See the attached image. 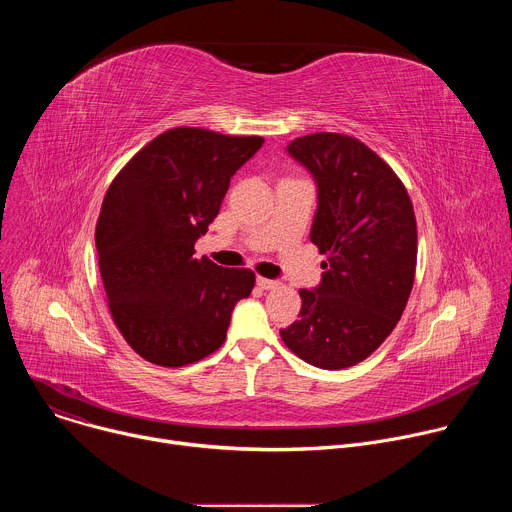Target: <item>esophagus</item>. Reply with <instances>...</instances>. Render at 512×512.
<instances>
[{
	"instance_id": "1",
	"label": "esophagus",
	"mask_w": 512,
	"mask_h": 512,
	"mask_svg": "<svg viewBox=\"0 0 512 512\" xmlns=\"http://www.w3.org/2000/svg\"><path fill=\"white\" fill-rule=\"evenodd\" d=\"M257 285L263 289H275L279 285V281L275 279H267V277H257Z\"/></svg>"
}]
</instances>
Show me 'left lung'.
Instances as JSON below:
<instances>
[{
    "label": "left lung",
    "mask_w": 512,
    "mask_h": 512,
    "mask_svg": "<svg viewBox=\"0 0 512 512\" xmlns=\"http://www.w3.org/2000/svg\"><path fill=\"white\" fill-rule=\"evenodd\" d=\"M287 152L318 184L310 239L326 255V271L316 289H300V320L279 334L314 367H354L387 340L407 306L417 265L413 204L393 168L356 137L310 133Z\"/></svg>",
    "instance_id": "obj_1"
}]
</instances>
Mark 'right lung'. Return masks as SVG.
<instances>
[{
  "instance_id": "add662e5",
  "label": "right lung",
  "mask_w": 512,
  "mask_h": 512,
  "mask_svg": "<svg viewBox=\"0 0 512 512\" xmlns=\"http://www.w3.org/2000/svg\"><path fill=\"white\" fill-rule=\"evenodd\" d=\"M263 141L174 127L113 178L95 229L99 269L115 326L148 362L176 369L212 354L249 298L255 273L196 259L194 243Z\"/></svg>"
}]
</instances>
